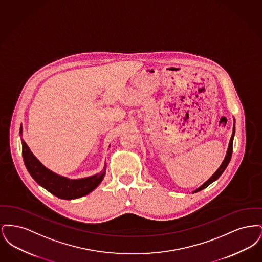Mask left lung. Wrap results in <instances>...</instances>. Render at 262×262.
Returning <instances> with one entry per match:
<instances>
[{
  "mask_svg": "<svg viewBox=\"0 0 262 262\" xmlns=\"http://www.w3.org/2000/svg\"><path fill=\"white\" fill-rule=\"evenodd\" d=\"M234 137H235V124H234V128H233V134H232V137H231V139H230V142H229V146H228V150H227V153H226V156H225V159L223 160V162L221 164V166L218 168V170L214 173V174H212L211 177H210V179L209 180H207L201 187H199L198 189H195L192 193H194V192H198V191H200V190H202L203 188H205L206 187H208L210 184H212L214 181H216L222 173L224 172L225 169L227 168V166H228V164L230 162V160H231V157H232V152H233V140H234Z\"/></svg>",
  "mask_w": 262,
  "mask_h": 262,
  "instance_id": "8db88e82",
  "label": "left lung"
}]
</instances>
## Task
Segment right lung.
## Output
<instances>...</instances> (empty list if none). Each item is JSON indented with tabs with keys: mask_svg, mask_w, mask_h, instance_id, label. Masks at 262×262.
<instances>
[{
	"mask_svg": "<svg viewBox=\"0 0 262 262\" xmlns=\"http://www.w3.org/2000/svg\"><path fill=\"white\" fill-rule=\"evenodd\" d=\"M19 134L23 135V126H20ZM21 143L24 161L30 176L36 181L38 185L59 199L75 200L86 195L99 186L106 173L105 166L103 172L99 174L77 180L68 179L52 172L43 166L30 151L24 139H21Z\"/></svg>",
	"mask_w": 262,
	"mask_h": 262,
	"instance_id": "right-lung-1",
	"label": "right lung"
}]
</instances>
